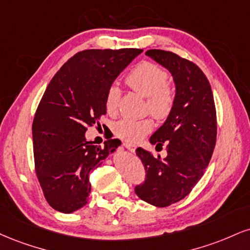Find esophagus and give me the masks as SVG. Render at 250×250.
<instances>
[{
    "instance_id": "34e87169",
    "label": "esophagus",
    "mask_w": 250,
    "mask_h": 250,
    "mask_svg": "<svg viewBox=\"0 0 250 250\" xmlns=\"http://www.w3.org/2000/svg\"><path fill=\"white\" fill-rule=\"evenodd\" d=\"M123 146H125V148L129 150V151L131 152H135V149H136V146L135 144H131V143H123Z\"/></svg>"
}]
</instances>
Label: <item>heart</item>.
<instances>
[{
    "mask_svg": "<svg viewBox=\"0 0 250 250\" xmlns=\"http://www.w3.org/2000/svg\"><path fill=\"white\" fill-rule=\"evenodd\" d=\"M125 83L133 91L146 98V109L156 119L169 115L173 107L174 91L167 83V72L154 62H144L129 72ZM121 100V89L116 85L108 88L104 106L109 114H115ZM114 133L129 142H136L150 133L152 122L149 119L133 120L125 117L114 125Z\"/></svg>",
    "mask_w": 250,
    "mask_h": 250,
    "instance_id": "1",
    "label": "heart"
}]
</instances>
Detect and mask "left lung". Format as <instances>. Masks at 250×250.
<instances>
[{
    "label": "left lung",
    "mask_w": 250,
    "mask_h": 250,
    "mask_svg": "<svg viewBox=\"0 0 250 250\" xmlns=\"http://www.w3.org/2000/svg\"><path fill=\"white\" fill-rule=\"evenodd\" d=\"M146 55L170 72L176 86L173 107L163 125L150 137L167 156L157 158L136 149L146 169V180L135 188L140 199L167 207L184 199L199 182L211 161L216 142V113L211 85L190 60L163 50Z\"/></svg>",
    "instance_id": "1"
}]
</instances>
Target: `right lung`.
I'll return each instance as SVG.
<instances>
[{"mask_svg": "<svg viewBox=\"0 0 250 250\" xmlns=\"http://www.w3.org/2000/svg\"><path fill=\"white\" fill-rule=\"evenodd\" d=\"M140 49L85 50L70 58L45 89L32 123L35 169L44 197L56 211L73 213L91 193L89 173L121 144L87 141V128L107 112L106 93Z\"/></svg>", "mask_w": 250, "mask_h": 250, "instance_id": "obj_1", "label": "right lung"}]
</instances>
